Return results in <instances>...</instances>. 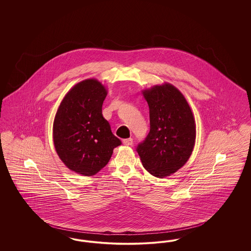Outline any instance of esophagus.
<instances>
[{"instance_id": "1", "label": "esophagus", "mask_w": 251, "mask_h": 251, "mask_svg": "<svg viewBox=\"0 0 251 251\" xmlns=\"http://www.w3.org/2000/svg\"><path fill=\"white\" fill-rule=\"evenodd\" d=\"M123 144L125 146H131L132 145V138H127L123 140Z\"/></svg>"}]
</instances>
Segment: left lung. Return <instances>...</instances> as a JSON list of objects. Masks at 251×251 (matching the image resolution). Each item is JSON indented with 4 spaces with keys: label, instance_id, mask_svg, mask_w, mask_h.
<instances>
[{
    "label": "left lung",
    "instance_id": "1",
    "mask_svg": "<svg viewBox=\"0 0 251 251\" xmlns=\"http://www.w3.org/2000/svg\"><path fill=\"white\" fill-rule=\"evenodd\" d=\"M150 108L151 130L136 151L145 169L157 178L175 173L191 156L196 124L191 108L174 85H155L143 91Z\"/></svg>",
    "mask_w": 251,
    "mask_h": 251
}]
</instances>
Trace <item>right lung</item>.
Masks as SVG:
<instances>
[{"mask_svg":"<svg viewBox=\"0 0 251 251\" xmlns=\"http://www.w3.org/2000/svg\"><path fill=\"white\" fill-rule=\"evenodd\" d=\"M105 87L96 79L75 84L60 103L53 121V143L62 162L72 171L93 176L105 167L121 145L102 116Z\"/></svg>","mask_w":251,"mask_h":251,"instance_id":"obj_1","label":"right lung"}]
</instances>
